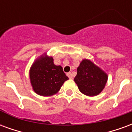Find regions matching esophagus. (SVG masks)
Wrapping results in <instances>:
<instances>
[{
  "instance_id": "esophagus-1",
  "label": "esophagus",
  "mask_w": 132,
  "mask_h": 132,
  "mask_svg": "<svg viewBox=\"0 0 132 132\" xmlns=\"http://www.w3.org/2000/svg\"><path fill=\"white\" fill-rule=\"evenodd\" d=\"M67 76L69 78H73V75H72V73H71V72H69V73H67Z\"/></svg>"
}]
</instances>
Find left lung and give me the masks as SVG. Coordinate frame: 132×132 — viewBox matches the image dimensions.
I'll list each match as a JSON object with an SVG mask.
<instances>
[{"mask_svg": "<svg viewBox=\"0 0 132 132\" xmlns=\"http://www.w3.org/2000/svg\"><path fill=\"white\" fill-rule=\"evenodd\" d=\"M107 80L108 75L88 59L82 61L74 78L79 90L88 96H95L100 93Z\"/></svg>", "mask_w": 132, "mask_h": 132, "instance_id": "left-lung-1", "label": "left lung"}]
</instances>
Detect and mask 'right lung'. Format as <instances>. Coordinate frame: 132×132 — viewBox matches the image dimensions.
<instances>
[{"label": "right lung", "instance_id": "obj_1", "mask_svg": "<svg viewBox=\"0 0 132 132\" xmlns=\"http://www.w3.org/2000/svg\"><path fill=\"white\" fill-rule=\"evenodd\" d=\"M31 84L36 93L50 96L56 93L69 79L61 66H56L52 57L42 56L33 63L30 71Z\"/></svg>", "mask_w": 132, "mask_h": 132}]
</instances>
